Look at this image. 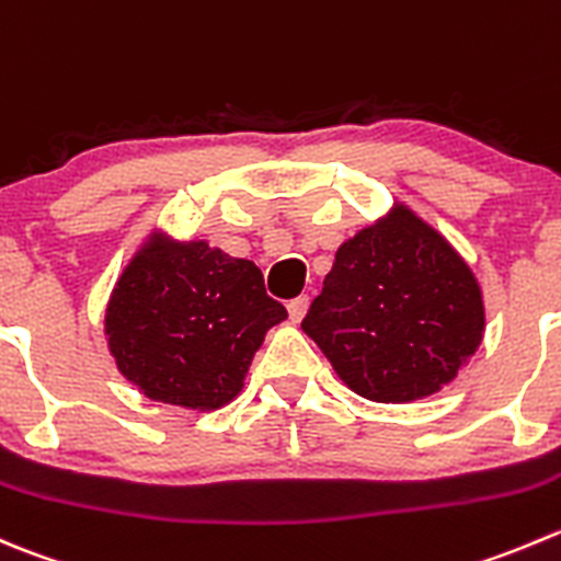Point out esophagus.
Segmentation results:
<instances>
[{
  "label": "esophagus",
  "instance_id": "esophagus-1",
  "mask_svg": "<svg viewBox=\"0 0 561 561\" xmlns=\"http://www.w3.org/2000/svg\"><path fill=\"white\" fill-rule=\"evenodd\" d=\"M307 307H309V296H298V298H293L290 304H287V312H290L293 323H298V320L307 314Z\"/></svg>",
  "mask_w": 561,
  "mask_h": 561
}]
</instances>
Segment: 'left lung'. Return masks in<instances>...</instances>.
Instances as JSON below:
<instances>
[{"label": "left lung", "mask_w": 561, "mask_h": 561, "mask_svg": "<svg viewBox=\"0 0 561 561\" xmlns=\"http://www.w3.org/2000/svg\"><path fill=\"white\" fill-rule=\"evenodd\" d=\"M485 325L469 265L400 205L342 243L301 329L356 394L408 402L442 389Z\"/></svg>", "instance_id": "8db88e82"}]
</instances>
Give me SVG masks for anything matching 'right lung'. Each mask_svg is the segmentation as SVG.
Masks as SVG:
<instances>
[{"instance_id": "add662e5", "label": "right lung", "mask_w": 561, "mask_h": 561, "mask_svg": "<svg viewBox=\"0 0 561 561\" xmlns=\"http://www.w3.org/2000/svg\"><path fill=\"white\" fill-rule=\"evenodd\" d=\"M285 318L252 260L159 238L119 276L106 334L119 373L150 400L210 411L241 391L265 331Z\"/></svg>"}]
</instances>
